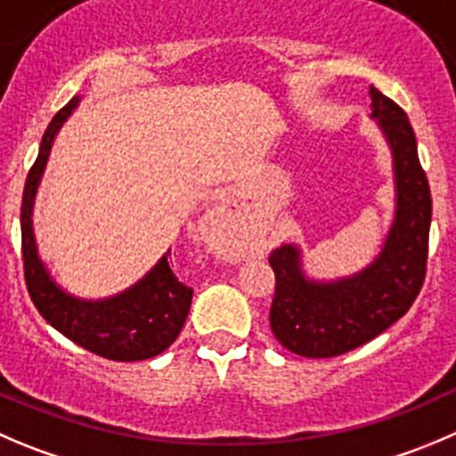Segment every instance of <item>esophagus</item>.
Returning <instances> with one entry per match:
<instances>
[{
    "label": "esophagus",
    "instance_id": "obj_1",
    "mask_svg": "<svg viewBox=\"0 0 456 456\" xmlns=\"http://www.w3.org/2000/svg\"><path fill=\"white\" fill-rule=\"evenodd\" d=\"M221 215H224V216L235 215V210H232V201H225L224 206H221Z\"/></svg>",
    "mask_w": 456,
    "mask_h": 456
}]
</instances>
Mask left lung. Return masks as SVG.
<instances>
[{
    "label": "left lung",
    "mask_w": 456,
    "mask_h": 456,
    "mask_svg": "<svg viewBox=\"0 0 456 456\" xmlns=\"http://www.w3.org/2000/svg\"><path fill=\"white\" fill-rule=\"evenodd\" d=\"M370 94L371 116L392 147L396 179V219L383 253L362 273L331 284L302 275L296 246L268 255L275 273L271 329L286 349L305 358H333L374 340L410 311L426 280L432 197L414 129L392 98L374 86Z\"/></svg>",
    "instance_id": "1"
}]
</instances>
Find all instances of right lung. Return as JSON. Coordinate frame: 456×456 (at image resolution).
I'll return each mask as SVG.
<instances>
[{
  "label": "right lung",
  "instance_id": "obj_1",
  "mask_svg": "<svg viewBox=\"0 0 456 456\" xmlns=\"http://www.w3.org/2000/svg\"><path fill=\"white\" fill-rule=\"evenodd\" d=\"M76 102L77 98H73L53 116L42 136L40 154L26 176L21 197V259L26 289L42 318L82 349L102 355L107 361H145L166 351L176 340L192 302V289L179 281L172 271L170 250L136 286L101 302L76 300L64 293L37 257L30 225L33 199L55 134Z\"/></svg>",
  "mask_w": 456,
  "mask_h": 456
}]
</instances>
